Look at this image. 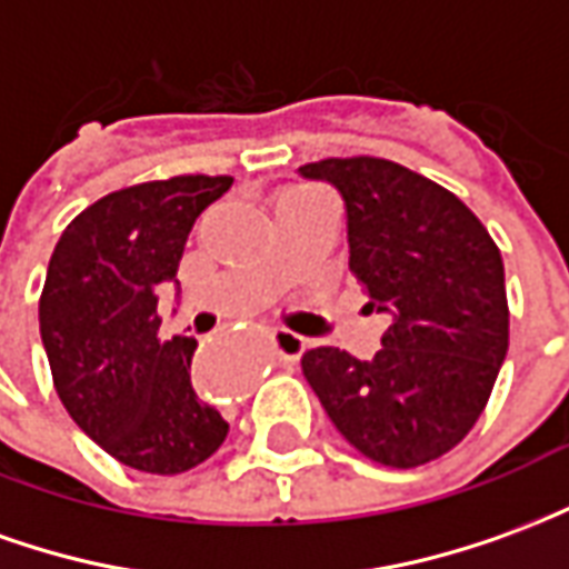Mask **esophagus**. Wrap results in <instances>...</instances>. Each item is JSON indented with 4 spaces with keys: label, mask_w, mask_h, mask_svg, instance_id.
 I'll return each mask as SVG.
<instances>
[{
    "label": "esophagus",
    "mask_w": 569,
    "mask_h": 569,
    "mask_svg": "<svg viewBox=\"0 0 569 569\" xmlns=\"http://www.w3.org/2000/svg\"><path fill=\"white\" fill-rule=\"evenodd\" d=\"M305 350H308V341H305L301 335L286 332V329L273 335V357L280 359V362H289V366H292V362L301 359Z\"/></svg>",
    "instance_id": "34e87169"
}]
</instances>
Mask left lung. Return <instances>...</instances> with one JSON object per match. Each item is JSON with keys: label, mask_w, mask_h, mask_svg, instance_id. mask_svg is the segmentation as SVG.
<instances>
[{"label": "left lung", "mask_w": 569, "mask_h": 569, "mask_svg": "<svg viewBox=\"0 0 569 569\" xmlns=\"http://www.w3.org/2000/svg\"><path fill=\"white\" fill-rule=\"evenodd\" d=\"M347 210L350 273L390 326L375 359L313 347L301 371L359 453L390 469L457 448L488 406L509 350L500 247L453 191L402 163L353 154L305 163Z\"/></svg>", "instance_id": "1"}]
</instances>
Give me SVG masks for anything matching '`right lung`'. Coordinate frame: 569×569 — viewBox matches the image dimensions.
<instances>
[{"label": "right lung", "mask_w": 569, "mask_h": 569, "mask_svg": "<svg viewBox=\"0 0 569 569\" xmlns=\"http://www.w3.org/2000/svg\"><path fill=\"white\" fill-rule=\"evenodd\" d=\"M231 182L188 173L118 188L67 224L48 261L39 326L57 396L106 453L151 476L194 469L228 436L191 387L198 341L158 332V286Z\"/></svg>", "instance_id": "add662e5"}]
</instances>
